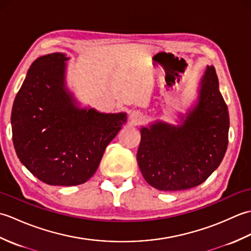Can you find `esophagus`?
Here are the masks:
<instances>
[{
    "instance_id": "esophagus-1",
    "label": "esophagus",
    "mask_w": 251,
    "mask_h": 251,
    "mask_svg": "<svg viewBox=\"0 0 251 251\" xmlns=\"http://www.w3.org/2000/svg\"><path fill=\"white\" fill-rule=\"evenodd\" d=\"M129 119L134 124H140L141 122H143L145 116H143V114L139 111H132L129 114Z\"/></svg>"
}]
</instances>
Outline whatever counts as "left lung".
Segmentation results:
<instances>
[{"mask_svg":"<svg viewBox=\"0 0 251 251\" xmlns=\"http://www.w3.org/2000/svg\"><path fill=\"white\" fill-rule=\"evenodd\" d=\"M227 105L215 68L207 66L199 101L178 126L158 121L142 127L137 161L143 178L159 191L201 184L219 167L228 143Z\"/></svg>","mask_w":251,"mask_h":251,"instance_id":"8db88e82","label":"left lung"}]
</instances>
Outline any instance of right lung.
<instances>
[{
  "label": "right lung",
  "instance_id": "obj_1",
  "mask_svg": "<svg viewBox=\"0 0 251 251\" xmlns=\"http://www.w3.org/2000/svg\"><path fill=\"white\" fill-rule=\"evenodd\" d=\"M68 59L52 52L33 61L10 117L20 162L50 185H77L92 178L105 148L127 121L126 113L78 108L66 86Z\"/></svg>",
  "mask_w": 251,
  "mask_h": 251
}]
</instances>
